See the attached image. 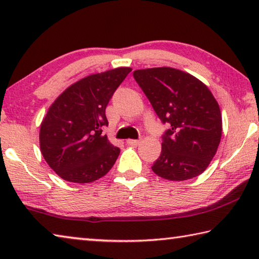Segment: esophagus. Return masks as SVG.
Here are the masks:
<instances>
[{
    "label": "esophagus",
    "instance_id": "34e87169",
    "mask_svg": "<svg viewBox=\"0 0 259 259\" xmlns=\"http://www.w3.org/2000/svg\"><path fill=\"white\" fill-rule=\"evenodd\" d=\"M140 143L139 139H126V144L130 146H137Z\"/></svg>",
    "mask_w": 259,
    "mask_h": 259
}]
</instances>
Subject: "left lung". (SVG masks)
Wrapping results in <instances>:
<instances>
[{"instance_id": "8db88e82", "label": "left lung", "mask_w": 259, "mask_h": 259, "mask_svg": "<svg viewBox=\"0 0 259 259\" xmlns=\"http://www.w3.org/2000/svg\"><path fill=\"white\" fill-rule=\"evenodd\" d=\"M134 77L162 123V150L152 170L181 182L202 174L222 137L219 105L208 87L191 74L171 67L137 69Z\"/></svg>"}]
</instances>
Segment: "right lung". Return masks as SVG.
<instances>
[{
  "label": "right lung",
  "instance_id": "right-lung-1",
  "mask_svg": "<svg viewBox=\"0 0 259 259\" xmlns=\"http://www.w3.org/2000/svg\"><path fill=\"white\" fill-rule=\"evenodd\" d=\"M131 72L119 67L93 74L68 87L48 109L40 128L41 153L65 181L87 184L105 176L120 148L108 142L106 106Z\"/></svg>",
  "mask_w": 259,
  "mask_h": 259
}]
</instances>
